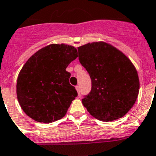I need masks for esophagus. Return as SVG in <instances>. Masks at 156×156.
Instances as JSON below:
<instances>
[{"mask_svg":"<svg viewBox=\"0 0 156 156\" xmlns=\"http://www.w3.org/2000/svg\"><path fill=\"white\" fill-rule=\"evenodd\" d=\"M75 88H76V90H77V91H78V95H80V87H79V86H76V87H75Z\"/></svg>","mask_w":156,"mask_h":156,"instance_id":"obj_1","label":"esophagus"}]
</instances>
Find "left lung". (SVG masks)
<instances>
[{"instance_id":"obj_1","label":"left lung","mask_w":156,"mask_h":156,"mask_svg":"<svg viewBox=\"0 0 156 156\" xmlns=\"http://www.w3.org/2000/svg\"><path fill=\"white\" fill-rule=\"evenodd\" d=\"M78 59L91 79V90L82 104L101 121L121 118L133 107L140 89L137 71L122 52L104 42L78 48Z\"/></svg>"}]
</instances>
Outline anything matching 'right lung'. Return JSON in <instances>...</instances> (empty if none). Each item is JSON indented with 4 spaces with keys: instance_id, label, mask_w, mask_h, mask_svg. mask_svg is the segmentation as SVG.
<instances>
[{
    "instance_id": "1",
    "label": "right lung",
    "mask_w": 156,
    "mask_h": 156,
    "mask_svg": "<svg viewBox=\"0 0 156 156\" xmlns=\"http://www.w3.org/2000/svg\"><path fill=\"white\" fill-rule=\"evenodd\" d=\"M78 57L77 49L65 44H51L36 52L19 73L16 95L21 108L30 118L49 123L66 114L78 96L69 83L66 68Z\"/></svg>"
}]
</instances>
